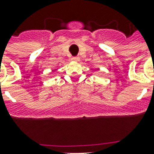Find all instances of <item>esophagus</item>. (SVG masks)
I'll use <instances>...</instances> for the list:
<instances>
[{
	"label": "esophagus",
	"mask_w": 154,
	"mask_h": 154,
	"mask_svg": "<svg viewBox=\"0 0 154 154\" xmlns=\"http://www.w3.org/2000/svg\"><path fill=\"white\" fill-rule=\"evenodd\" d=\"M72 60L75 61V62H78V61H80V57H72Z\"/></svg>",
	"instance_id": "1"
}]
</instances>
